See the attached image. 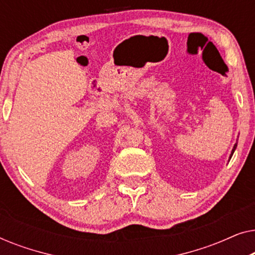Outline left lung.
I'll return each mask as SVG.
<instances>
[{"label":"left lung","mask_w":255,"mask_h":255,"mask_svg":"<svg viewBox=\"0 0 255 255\" xmlns=\"http://www.w3.org/2000/svg\"><path fill=\"white\" fill-rule=\"evenodd\" d=\"M236 147H237V144H236L235 146H233V149H232V152H231V155H230V159H231V158H232V154H233V152H235V149H236Z\"/></svg>","instance_id":"1"}]
</instances>
